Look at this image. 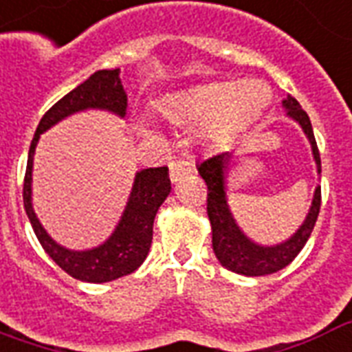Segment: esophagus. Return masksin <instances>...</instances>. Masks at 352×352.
Returning <instances> with one entry per match:
<instances>
[{
  "instance_id": "obj_1",
  "label": "esophagus",
  "mask_w": 352,
  "mask_h": 352,
  "mask_svg": "<svg viewBox=\"0 0 352 352\" xmlns=\"http://www.w3.org/2000/svg\"><path fill=\"white\" fill-rule=\"evenodd\" d=\"M190 171H192V166L183 158H177V160L169 162V179H171V183L181 181L184 175H188Z\"/></svg>"
}]
</instances>
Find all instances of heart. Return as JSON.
Returning a JSON list of instances; mask_svg holds the SVG:
<instances>
[{"label": "heart", "mask_w": 352, "mask_h": 352, "mask_svg": "<svg viewBox=\"0 0 352 352\" xmlns=\"http://www.w3.org/2000/svg\"><path fill=\"white\" fill-rule=\"evenodd\" d=\"M269 102V89L259 82H216L186 95L166 96L158 102V110L173 123H197L212 132H236L257 121Z\"/></svg>", "instance_id": "obj_1"}]
</instances>
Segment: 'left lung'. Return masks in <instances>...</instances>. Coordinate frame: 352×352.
<instances>
[{"label":"left lung","instance_id":"obj_1","mask_svg":"<svg viewBox=\"0 0 352 352\" xmlns=\"http://www.w3.org/2000/svg\"><path fill=\"white\" fill-rule=\"evenodd\" d=\"M283 108L287 110V116L291 119H295L296 123L300 124L304 134L308 136L311 151H314L315 164H317V173H321V156H319V149L315 143L314 129L309 123L308 113L302 110L298 100L291 95H287V98L283 100ZM228 160L229 153H220V155L203 160L197 166L199 175L207 183V214H209L210 228H212V250H214L218 261L222 263V267L231 272L244 276L274 274L283 267H287L289 263L298 256L304 244L308 242L315 222H317L319 209H321V186L315 188L311 209L295 235L276 246H259L242 233L229 210L228 197H226V164Z\"/></svg>","mask_w":352,"mask_h":352}]
</instances>
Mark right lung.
<instances>
[{
  "instance_id": "obj_1",
  "label": "right lung",
  "mask_w": 352,
  "mask_h": 352,
  "mask_svg": "<svg viewBox=\"0 0 352 352\" xmlns=\"http://www.w3.org/2000/svg\"><path fill=\"white\" fill-rule=\"evenodd\" d=\"M98 108L108 110L119 117L126 113V93L121 85L119 69L96 70L76 89L57 100L50 110L46 111L38 123L35 136L31 142L28 168L23 177V209L30 218L33 231L44 252L61 267V269L76 280L89 283H104L126 276L145 261L153 242V222L164 199L168 197L171 183H169L168 168H149L138 171L134 186L130 192L129 203L124 209L121 222L117 223L116 231L108 241L85 252H74L59 246L52 239L35 216L31 205V171H33V155L37 147L38 138L43 132L59 123L65 117L76 111Z\"/></svg>"
}]
</instances>
